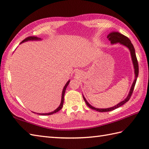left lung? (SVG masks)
<instances>
[{"label":"left lung","instance_id":"obj_1","mask_svg":"<svg viewBox=\"0 0 149 149\" xmlns=\"http://www.w3.org/2000/svg\"><path fill=\"white\" fill-rule=\"evenodd\" d=\"M107 38L109 40V41L111 42V45H113V44H116V43H120V45H122L123 46H125V47L129 50L131 54V59L132 61V65H133V67H134V80L133 81V83L132 84V86L131 87L130 91H129L128 95L125 99L120 102L118 104H117L115 106L108 107V108H97V107H95L92 106L88 102V101L86 99H85L84 96L83 95V99L85 101V102L87 104V106L90 107L91 109L96 110L99 112H107V111H113L114 109H115L118 107H120L122 106L123 104H124L126 103L127 101L130 99V97L131 96V95L132 93V91H133L134 88L135 86L136 82L137 80V77L138 75V72H139V68H138V63L137 61V58H136V53H135V49L133 47V45H132L131 40H129L127 37H126L125 36L123 35L122 34L118 32H116V31H113V32H111L110 33L108 34V35L107 36Z\"/></svg>","mask_w":149,"mask_h":149}]
</instances>
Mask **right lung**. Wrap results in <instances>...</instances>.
Here are the masks:
<instances>
[{"label":"right lung","instance_id":"right-lung-1","mask_svg":"<svg viewBox=\"0 0 149 149\" xmlns=\"http://www.w3.org/2000/svg\"><path fill=\"white\" fill-rule=\"evenodd\" d=\"M41 40H42V39L40 38L35 37V36H29V37H27V38H26V39L22 41V42L20 43V44L22 43L26 42H29V41H41ZM70 81V80H68L67 82H66V83L65 85L64 88H63V91H62V95H61V103H60L59 106H58V108L56 109L54 111H53L50 112V113H38L37 114H38V115H52V114H54V113H56L57 112H58L59 110H61V109L62 108V107L63 106V102H64V95H65L66 88V87H67V86L68 85Z\"/></svg>","mask_w":149,"mask_h":149}]
</instances>
